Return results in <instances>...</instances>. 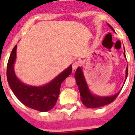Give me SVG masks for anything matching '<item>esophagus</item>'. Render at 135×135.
<instances>
[{
	"instance_id": "esophagus-1",
	"label": "esophagus",
	"mask_w": 135,
	"mask_h": 135,
	"mask_svg": "<svg viewBox=\"0 0 135 135\" xmlns=\"http://www.w3.org/2000/svg\"><path fill=\"white\" fill-rule=\"evenodd\" d=\"M80 66V64H79V62H78V61H75V62H74V64H73V65H72V69H73V71H75V70L77 69V68L78 67Z\"/></svg>"
}]
</instances>
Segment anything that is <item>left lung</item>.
<instances>
[{
  "label": "left lung",
  "mask_w": 135,
  "mask_h": 135,
  "mask_svg": "<svg viewBox=\"0 0 135 135\" xmlns=\"http://www.w3.org/2000/svg\"><path fill=\"white\" fill-rule=\"evenodd\" d=\"M108 24V26L110 27L111 30L113 31V32H115V31L112 28V26H110L109 24ZM124 57H125V58H126L125 49H124ZM126 72V79H125V81H124V84H125V82H126L127 77H128V66H127ZM75 78H76L78 90H79V92H80V101L88 108H97V107H103L104 105L109 104L117 97V96L120 92V90H119V92H118L116 94L111 95V96L106 97L99 96V95L93 94L90 91L88 88V85L87 84L86 80H85V78L84 74H83V67L77 68L76 73H75Z\"/></svg>",
  "instance_id": "8db88e82"
}]
</instances>
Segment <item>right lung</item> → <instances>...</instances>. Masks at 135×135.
Wrapping results in <instances>:
<instances>
[{"label": "right lung", "instance_id": "1", "mask_svg": "<svg viewBox=\"0 0 135 135\" xmlns=\"http://www.w3.org/2000/svg\"><path fill=\"white\" fill-rule=\"evenodd\" d=\"M17 45L12 51L7 66V79L16 97L26 107L41 112H46L55 107L59 97L60 87L64 80L72 72V65L41 86L25 84L17 77L14 65L16 61Z\"/></svg>", "mask_w": 135, "mask_h": 135}]
</instances>
